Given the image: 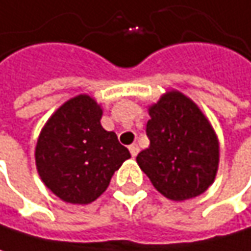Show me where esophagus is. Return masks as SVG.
<instances>
[{"instance_id":"esophagus-1","label":"esophagus","mask_w":251,"mask_h":251,"mask_svg":"<svg viewBox=\"0 0 251 251\" xmlns=\"http://www.w3.org/2000/svg\"><path fill=\"white\" fill-rule=\"evenodd\" d=\"M129 151H131L132 157H137V154H138V151H140V147H138L137 144H132V146H129Z\"/></svg>"}]
</instances>
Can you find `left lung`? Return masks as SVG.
<instances>
[{"instance_id":"1","label":"left lung","mask_w":251,"mask_h":251,"mask_svg":"<svg viewBox=\"0 0 251 251\" xmlns=\"http://www.w3.org/2000/svg\"><path fill=\"white\" fill-rule=\"evenodd\" d=\"M149 149L137 156L141 171L166 199L184 201L203 194L219 168V140L200 107L172 89L149 105Z\"/></svg>"}]
</instances>
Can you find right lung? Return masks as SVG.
Listing matches in <instances>:
<instances>
[{"label":"right lung","instance_id":"right-lung-1","mask_svg":"<svg viewBox=\"0 0 251 251\" xmlns=\"http://www.w3.org/2000/svg\"><path fill=\"white\" fill-rule=\"evenodd\" d=\"M101 105L80 94L47 120L35 147V163L45 187L72 204H88L108 187L113 174L131 157L114 132L101 126Z\"/></svg>","mask_w":251,"mask_h":251}]
</instances>
